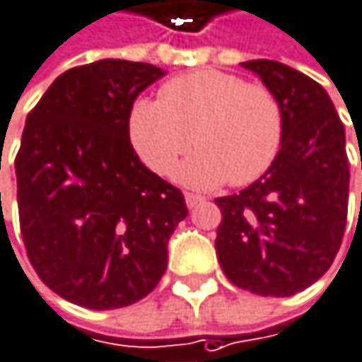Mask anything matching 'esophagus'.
Listing matches in <instances>:
<instances>
[{"label":"esophagus","mask_w":362,"mask_h":362,"mask_svg":"<svg viewBox=\"0 0 362 362\" xmlns=\"http://www.w3.org/2000/svg\"><path fill=\"white\" fill-rule=\"evenodd\" d=\"M184 199H186V207H188V209H194L197 205H201V203L205 201L203 197H199V194H190V192H188Z\"/></svg>","instance_id":"34e87169"}]
</instances>
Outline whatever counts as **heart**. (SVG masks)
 Segmentation results:
<instances>
[{
	"label": "heart",
	"mask_w": 362,
	"mask_h": 362,
	"mask_svg": "<svg viewBox=\"0 0 362 362\" xmlns=\"http://www.w3.org/2000/svg\"><path fill=\"white\" fill-rule=\"evenodd\" d=\"M281 128L272 90L219 70L172 78L159 99H139L128 117L132 147L155 174H172L192 143L199 145L176 172L192 188L257 180L278 155Z\"/></svg>",
	"instance_id": "obj_1"
}]
</instances>
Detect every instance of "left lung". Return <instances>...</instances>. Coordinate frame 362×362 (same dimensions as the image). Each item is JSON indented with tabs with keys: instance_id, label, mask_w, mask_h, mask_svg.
Wrapping results in <instances>:
<instances>
[{
	"instance_id": "obj_1",
	"label": "left lung",
	"mask_w": 362,
	"mask_h": 362,
	"mask_svg": "<svg viewBox=\"0 0 362 362\" xmlns=\"http://www.w3.org/2000/svg\"><path fill=\"white\" fill-rule=\"evenodd\" d=\"M281 107V143L267 172L219 197L215 250L226 278L261 296H292L334 263L348 214L344 124L329 95L274 59L243 62Z\"/></svg>"
}]
</instances>
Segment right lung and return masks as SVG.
<instances>
[{
    "mask_svg": "<svg viewBox=\"0 0 362 362\" xmlns=\"http://www.w3.org/2000/svg\"><path fill=\"white\" fill-rule=\"evenodd\" d=\"M161 76L151 64L99 59L59 74L26 117L16 155L26 255L55 294L86 309L145 298L188 215L180 190L130 145V110Z\"/></svg>",
    "mask_w": 362,
    "mask_h": 362,
    "instance_id": "add662e5",
    "label": "right lung"
}]
</instances>
